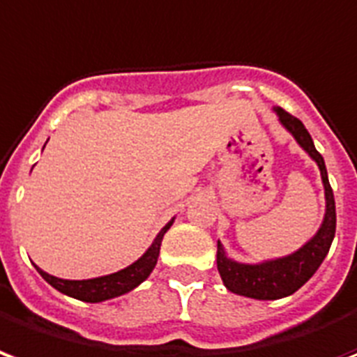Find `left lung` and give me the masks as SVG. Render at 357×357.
<instances>
[{"instance_id":"left-lung-1","label":"left lung","mask_w":357,"mask_h":357,"mask_svg":"<svg viewBox=\"0 0 357 357\" xmlns=\"http://www.w3.org/2000/svg\"><path fill=\"white\" fill-rule=\"evenodd\" d=\"M274 112L280 118V123L293 135L298 146L303 148L319 167L325 188V215L324 222L319 226V230L314 234V238L308 239L298 251L282 257V259H272V261L259 262V264H243V262L230 259L226 255L222 243L217 241V268L226 289L236 295L249 296V298H257V301L283 298L303 287L304 283L316 274L319 264L329 253V247L335 238V228H337L335 197H333L331 184L327 178L325 161L321 153L314 146L310 132L306 131L301 119L291 116L283 108L275 106Z\"/></svg>"}]
</instances>
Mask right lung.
<instances>
[{
	"mask_svg": "<svg viewBox=\"0 0 357 357\" xmlns=\"http://www.w3.org/2000/svg\"><path fill=\"white\" fill-rule=\"evenodd\" d=\"M175 222V218H171L167 225L161 228V232L155 236L153 243L148 247V251L139 261H135L119 272L114 274L100 275V278H93V280H61V278H54V275L43 272L40 266L38 272L47 283H51L56 291H61L64 295L74 296L77 301L83 303H102L108 298H116L125 293H129L132 289L140 285V283L146 280L148 275L152 274V270L158 264V257H160V247L161 239L165 236L171 225Z\"/></svg>",
	"mask_w": 357,
	"mask_h": 357,
	"instance_id": "obj_1",
	"label": "right lung"
}]
</instances>
